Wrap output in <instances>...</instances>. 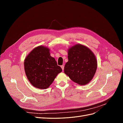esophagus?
I'll return each instance as SVG.
<instances>
[{
  "mask_svg": "<svg viewBox=\"0 0 123 123\" xmlns=\"http://www.w3.org/2000/svg\"><path fill=\"white\" fill-rule=\"evenodd\" d=\"M61 68H62V71L64 70V65H62V66H61Z\"/></svg>",
  "mask_w": 123,
  "mask_h": 123,
  "instance_id": "esophagus-1",
  "label": "esophagus"
}]
</instances>
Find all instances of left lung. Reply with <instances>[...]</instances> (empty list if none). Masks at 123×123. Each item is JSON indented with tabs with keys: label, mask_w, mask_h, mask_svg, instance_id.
Wrapping results in <instances>:
<instances>
[{
	"label": "left lung",
	"mask_w": 123,
	"mask_h": 123,
	"mask_svg": "<svg viewBox=\"0 0 123 123\" xmlns=\"http://www.w3.org/2000/svg\"><path fill=\"white\" fill-rule=\"evenodd\" d=\"M68 58L64 72L70 79L80 85L91 81L97 69V61L93 53L86 46L76 44L68 50Z\"/></svg>",
	"instance_id": "1"
}]
</instances>
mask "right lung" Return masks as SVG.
<instances>
[{
	"label": "right lung",
	"instance_id": "right-lung-1",
	"mask_svg": "<svg viewBox=\"0 0 123 123\" xmlns=\"http://www.w3.org/2000/svg\"><path fill=\"white\" fill-rule=\"evenodd\" d=\"M25 73L30 83L37 88L47 89L57 74L62 71L54 58L51 56L49 48H35L25 57Z\"/></svg>",
	"mask_w": 123,
	"mask_h": 123
}]
</instances>
